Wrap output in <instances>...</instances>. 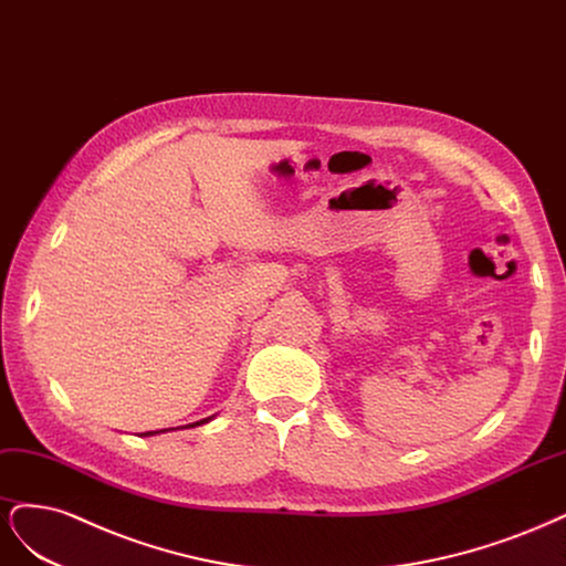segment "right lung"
<instances>
[{
    "label": "right lung",
    "instance_id": "add662e5",
    "mask_svg": "<svg viewBox=\"0 0 566 566\" xmlns=\"http://www.w3.org/2000/svg\"><path fill=\"white\" fill-rule=\"evenodd\" d=\"M209 421H213V416H209V418H202V421H197V423H190V426H180V428H197V426H202V423H209ZM159 432H167V428L164 430H150V432H143L145 437H150V434H159Z\"/></svg>",
    "mask_w": 566,
    "mask_h": 566
}]
</instances>
